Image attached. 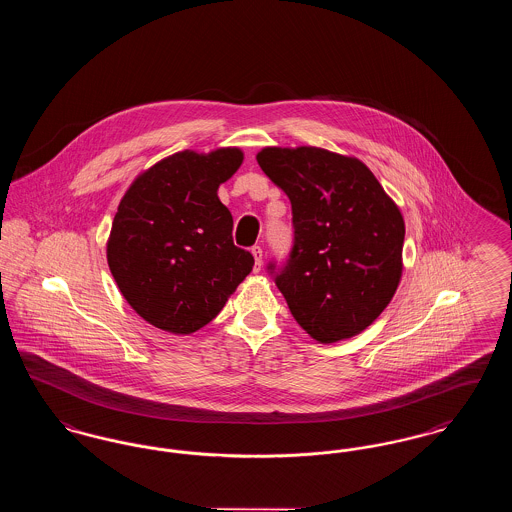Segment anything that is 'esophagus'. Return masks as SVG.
Masks as SVG:
<instances>
[{
  "label": "esophagus",
  "instance_id": "1",
  "mask_svg": "<svg viewBox=\"0 0 512 512\" xmlns=\"http://www.w3.org/2000/svg\"><path fill=\"white\" fill-rule=\"evenodd\" d=\"M251 253H253V257H255V270L259 272L261 265H263V249H261V245H253V247H251Z\"/></svg>",
  "mask_w": 512,
  "mask_h": 512
}]
</instances>
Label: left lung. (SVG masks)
<instances>
[{"instance_id": "8db88e82", "label": "left lung", "mask_w": 512, "mask_h": 512, "mask_svg": "<svg viewBox=\"0 0 512 512\" xmlns=\"http://www.w3.org/2000/svg\"><path fill=\"white\" fill-rule=\"evenodd\" d=\"M257 163L292 201V253L274 282L293 318L320 343L361 334L401 280L399 207L357 157L322 147H263Z\"/></svg>"}]
</instances>
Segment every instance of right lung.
Wrapping results in <instances>:
<instances>
[{"label":"right lung","mask_w":512,"mask_h":512,"mask_svg":"<svg viewBox=\"0 0 512 512\" xmlns=\"http://www.w3.org/2000/svg\"><path fill=\"white\" fill-rule=\"evenodd\" d=\"M240 147L178 151L138 174L119 203L107 263L128 305L151 326L194 334L219 315L255 265L234 245L219 186Z\"/></svg>","instance_id":"right-lung-1"}]
</instances>
